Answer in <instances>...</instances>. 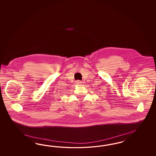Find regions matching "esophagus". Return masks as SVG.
<instances>
[{"label":"esophagus","mask_w":156,"mask_h":156,"mask_svg":"<svg viewBox=\"0 0 156 156\" xmlns=\"http://www.w3.org/2000/svg\"><path fill=\"white\" fill-rule=\"evenodd\" d=\"M76 85H81V83H82V82H81V81L80 80H78L76 81Z\"/></svg>","instance_id":"1"}]
</instances>
